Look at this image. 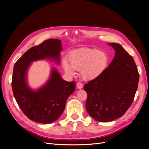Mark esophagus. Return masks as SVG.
Returning <instances> with one entry per match:
<instances>
[{"instance_id":"34e87169","label":"esophagus","mask_w":149,"mask_h":149,"mask_svg":"<svg viewBox=\"0 0 149 149\" xmlns=\"http://www.w3.org/2000/svg\"><path fill=\"white\" fill-rule=\"evenodd\" d=\"M77 87L78 89H81L83 88V84L82 83L79 82L78 83H77Z\"/></svg>"}]
</instances>
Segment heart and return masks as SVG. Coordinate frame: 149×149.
Here are the masks:
<instances>
[{"mask_svg": "<svg viewBox=\"0 0 149 149\" xmlns=\"http://www.w3.org/2000/svg\"><path fill=\"white\" fill-rule=\"evenodd\" d=\"M69 63L66 61L63 63L66 74L74 75V70H80L83 79L91 80L104 72L109 66V57L106 52L97 49L80 48L70 53Z\"/></svg>", "mask_w": 149, "mask_h": 149, "instance_id": "heart-1", "label": "heart"}]
</instances>
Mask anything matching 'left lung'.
<instances>
[{"mask_svg":"<svg viewBox=\"0 0 149 149\" xmlns=\"http://www.w3.org/2000/svg\"><path fill=\"white\" fill-rule=\"evenodd\" d=\"M108 44L115 51L113 60L102 74L84 86L86 111L100 122L113 121L126 112L134 101L139 78L133 57L120 45Z\"/></svg>","mask_w":149,"mask_h":149,"instance_id":"left-lung-1","label":"left lung"}]
</instances>
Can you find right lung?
Segmentation results:
<instances>
[{
    "mask_svg": "<svg viewBox=\"0 0 149 149\" xmlns=\"http://www.w3.org/2000/svg\"><path fill=\"white\" fill-rule=\"evenodd\" d=\"M61 42L58 39L50 38L33 46L14 66L11 86L14 98L23 113L37 123L49 124L56 121L75 89V82L63 80L56 69L52 70L48 81L37 91L31 89L27 84L26 72L32 61L51 58L58 63Z\"/></svg>",
    "mask_w": 149,
    "mask_h": 149,
    "instance_id": "add662e5",
    "label": "right lung"
}]
</instances>
